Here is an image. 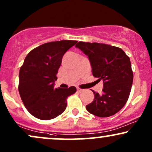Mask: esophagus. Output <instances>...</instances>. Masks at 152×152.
Instances as JSON below:
<instances>
[{
    "label": "esophagus",
    "instance_id": "esophagus-1",
    "mask_svg": "<svg viewBox=\"0 0 152 152\" xmlns=\"http://www.w3.org/2000/svg\"><path fill=\"white\" fill-rule=\"evenodd\" d=\"M83 90H82L81 88H77V92L78 93H81Z\"/></svg>",
    "mask_w": 152,
    "mask_h": 152
}]
</instances>
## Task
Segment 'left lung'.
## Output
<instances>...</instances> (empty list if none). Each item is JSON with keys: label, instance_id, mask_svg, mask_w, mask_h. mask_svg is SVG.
<instances>
[{"label": "left lung", "instance_id": "1", "mask_svg": "<svg viewBox=\"0 0 152 152\" xmlns=\"http://www.w3.org/2000/svg\"><path fill=\"white\" fill-rule=\"evenodd\" d=\"M90 61L92 74L103 80V93L92 91L94 99L86 105L91 114L106 118L120 111L128 100L133 82L131 62L122 49L106 44L79 42L76 45Z\"/></svg>", "mask_w": 152, "mask_h": 152}]
</instances>
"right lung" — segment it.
Here are the masks:
<instances>
[{
  "label": "right lung",
  "mask_w": 152,
  "mask_h": 152,
  "mask_svg": "<svg viewBox=\"0 0 152 152\" xmlns=\"http://www.w3.org/2000/svg\"><path fill=\"white\" fill-rule=\"evenodd\" d=\"M77 41L47 42L32 49L19 72V94L28 112L43 120L55 118L66 110V98L76 87L54 88L64 54Z\"/></svg>",
  "instance_id": "obj_1"
}]
</instances>
